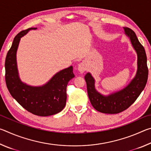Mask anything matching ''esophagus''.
Masks as SVG:
<instances>
[{"mask_svg": "<svg viewBox=\"0 0 151 151\" xmlns=\"http://www.w3.org/2000/svg\"><path fill=\"white\" fill-rule=\"evenodd\" d=\"M86 70V66L84 63H81L78 66V70L79 73L83 74Z\"/></svg>", "mask_w": 151, "mask_h": 151, "instance_id": "esophagus-1", "label": "esophagus"}]
</instances>
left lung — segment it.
<instances>
[{
    "label": "left lung",
    "instance_id": "obj_1",
    "mask_svg": "<svg viewBox=\"0 0 151 151\" xmlns=\"http://www.w3.org/2000/svg\"><path fill=\"white\" fill-rule=\"evenodd\" d=\"M123 29L137 55V70L134 77L121 90L104 95L96 89L95 80L90 73L85 76L91 104L96 111L103 113L116 114L129 108L144 90L147 82V58L145 48L133 30L127 27Z\"/></svg>",
    "mask_w": 151,
    "mask_h": 151
}]
</instances>
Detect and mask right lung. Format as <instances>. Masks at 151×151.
Returning <instances> with one entry per match:
<instances>
[{
	"mask_svg": "<svg viewBox=\"0 0 151 151\" xmlns=\"http://www.w3.org/2000/svg\"><path fill=\"white\" fill-rule=\"evenodd\" d=\"M22 30L14 37L5 60V81L11 96L31 113L40 116L53 115L65 108L66 86L75 77L73 66L60 70L42 86H31L20 80L17 62V52L20 39L30 30Z\"/></svg>",
	"mask_w": 151,
	"mask_h": 151,
	"instance_id": "right-lung-1",
	"label": "right lung"
}]
</instances>
